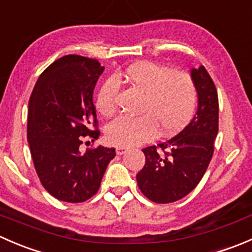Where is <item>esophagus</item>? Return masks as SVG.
Wrapping results in <instances>:
<instances>
[{
	"instance_id": "esophagus-1",
	"label": "esophagus",
	"mask_w": 252,
	"mask_h": 252,
	"mask_svg": "<svg viewBox=\"0 0 252 252\" xmlns=\"http://www.w3.org/2000/svg\"><path fill=\"white\" fill-rule=\"evenodd\" d=\"M128 150H129V147H126V146H117V147H116L117 155H123V154H126V152L128 151Z\"/></svg>"
}]
</instances>
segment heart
<instances>
[{"mask_svg":"<svg viewBox=\"0 0 252 252\" xmlns=\"http://www.w3.org/2000/svg\"><path fill=\"white\" fill-rule=\"evenodd\" d=\"M117 78L142 94L136 118L118 117L106 128V138L119 146H134L151 140L159 133L167 135L184 128L192 118L197 102L194 80L188 73L171 70L154 62L131 64ZM119 83L108 78L96 96V107L110 117L118 106Z\"/></svg>","mask_w":252,"mask_h":252,"instance_id":"1","label":"heart"}]
</instances>
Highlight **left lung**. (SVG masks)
<instances>
[{
	"label": "left lung",
	"instance_id": "obj_1",
	"mask_svg": "<svg viewBox=\"0 0 252 252\" xmlns=\"http://www.w3.org/2000/svg\"><path fill=\"white\" fill-rule=\"evenodd\" d=\"M197 111L189 124L169 140L145 147L144 168L136 174L141 192L157 204H169L196 188L212 158L218 133V95L204 65L192 68Z\"/></svg>",
	"mask_w": 252,
	"mask_h": 252
}]
</instances>
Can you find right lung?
Returning <instances> with one entry per match:
<instances>
[{"label":"right lung","instance_id":"obj_1","mask_svg":"<svg viewBox=\"0 0 252 252\" xmlns=\"http://www.w3.org/2000/svg\"><path fill=\"white\" fill-rule=\"evenodd\" d=\"M105 67L93 58L68 55L41 73L29 100L28 142L42 187L56 199L83 202L97 192L116 150L80 151L100 135L93 94ZM90 142V141H88Z\"/></svg>","mask_w":252,"mask_h":252}]
</instances>
